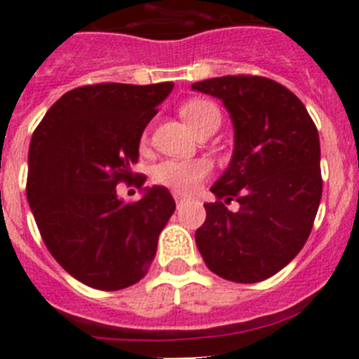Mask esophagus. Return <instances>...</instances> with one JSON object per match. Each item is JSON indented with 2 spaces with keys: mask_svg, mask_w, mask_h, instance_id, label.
<instances>
[{
  "mask_svg": "<svg viewBox=\"0 0 359 359\" xmlns=\"http://www.w3.org/2000/svg\"><path fill=\"white\" fill-rule=\"evenodd\" d=\"M174 199H176V201H180V199H182V194H180V192H174Z\"/></svg>",
  "mask_w": 359,
  "mask_h": 359,
  "instance_id": "esophagus-1",
  "label": "esophagus"
}]
</instances>
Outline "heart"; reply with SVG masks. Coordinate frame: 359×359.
<instances>
[{"label": "heart", "mask_w": 359, "mask_h": 359, "mask_svg": "<svg viewBox=\"0 0 359 359\" xmlns=\"http://www.w3.org/2000/svg\"><path fill=\"white\" fill-rule=\"evenodd\" d=\"M182 116L187 120L190 128L196 133L210 122L212 118H221L219 109L215 104L210 100H203V98H194L183 104ZM212 170V163L205 158L198 160H163L152 169V180L154 183L167 189H172L176 192L192 189L198 185L201 180L208 176Z\"/></svg>", "instance_id": "1"}]
</instances>
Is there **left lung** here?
<instances>
[{
	"instance_id": "8db88e82",
	"label": "left lung",
	"mask_w": 359,
	"mask_h": 359,
	"mask_svg": "<svg viewBox=\"0 0 359 359\" xmlns=\"http://www.w3.org/2000/svg\"><path fill=\"white\" fill-rule=\"evenodd\" d=\"M219 98L233 123L230 165L210 187L207 219L196 230L203 261L241 284L269 278L293 261L322 198L320 138L306 106L278 82L226 75L194 82ZM236 198L240 210L226 205Z\"/></svg>"
}]
</instances>
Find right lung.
<instances>
[{
  "label": "right lung",
  "mask_w": 359,
  "mask_h": 359,
  "mask_svg": "<svg viewBox=\"0 0 359 359\" xmlns=\"http://www.w3.org/2000/svg\"><path fill=\"white\" fill-rule=\"evenodd\" d=\"M172 82L82 86L62 95L32 135L27 198L46 248L86 286L116 291L147 273L176 203L165 187H142L126 203L144 129Z\"/></svg>",
  "instance_id": "add662e5"
}]
</instances>
